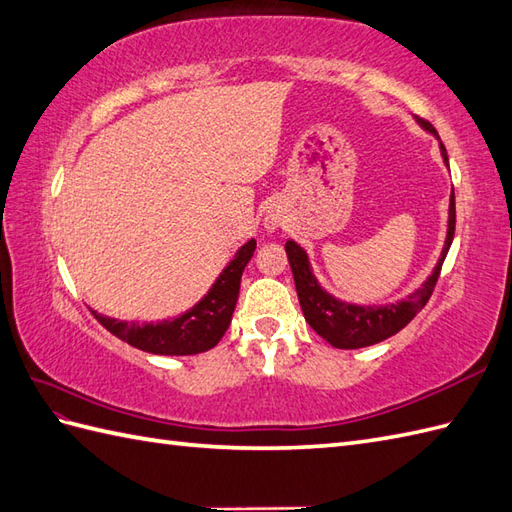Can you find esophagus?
Segmentation results:
<instances>
[{
	"label": "esophagus",
	"instance_id": "obj_1",
	"mask_svg": "<svg viewBox=\"0 0 512 512\" xmlns=\"http://www.w3.org/2000/svg\"><path fill=\"white\" fill-rule=\"evenodd\" d=\"M266 224H268V227H270V229H275V227H279V224H281V220H279L277 216H272V213H268V218H266Z\"/></svg>",
	"mask_w": 512,
	"mask_h": 512
}]
</instances>
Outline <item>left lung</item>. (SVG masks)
Instances as JSON below:
<instances>
[{
    "instance_id": "8db88e82",
    "label": "left lung",
    "mask_w": 512,
    "mask_h": 512,
    "mask_svg": "<svg viewBox=\"0 0 512 512\" xmlns=\"http://www.w3.org/2000/svg\"><path fill=\"white\" fill-rule=\"evenodd\" d=\"M419 124L438 137V133L430 122H425L419 117ZM441 152H443L445 163L449 165L447 150L443 144H441ZM454 229H456V202H454V192H451L447 240H445L443 255L438 259L434 272L427 277V281L417 292H412L408 296V299H403L395 305H384V307L349 305L334 299V296L327 294L314 279L310 270V261H307L303 248L296 242L288 240L285 242V253H288L296 294H299V303L305 314V320L310 323V327L320 338H325L331 347L336 349H362L395 336L397 331L406 327L410 320L423 310L425 303L430 301V296L436 288L438 275H441L445 255L449 251L451 240H454Z\"/></svg>"
}]
</instances>
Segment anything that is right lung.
<instances>
[{"instance_id":"right-lung-1","label":"right lung","mask_w":512,"mask_h":512,"mask_svg":"<svg viewBox=\"0 0 512 512\" xmlns=\"http://www.w3.org/2000/svg\"><path fill=\"white\" fill-rule=\"evenodd\" d=\"M257 242H246L231 264L222 270L218 281L207 292L205 299L196 303L192 310L163 323H126L109 316L95 314L98 323L111 331L113 336L133 344L135 349L157 355H194L216 347L224 331L231 325V316L240 294L242 272L251 261Z\"/></svg>"}]
</instances>
